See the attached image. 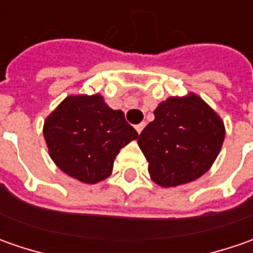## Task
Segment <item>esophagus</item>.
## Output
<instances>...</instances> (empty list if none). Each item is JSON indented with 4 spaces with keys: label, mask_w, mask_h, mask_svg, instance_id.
<instances>
[{
    "label": "esophagus",
    "mask_w": 253,
    "mask_h": 253,
    "mask_svg": "<svg viewBox=\"0 0 253 253\" xmlns=\"http://www.w3.org/2000/svg\"><path fill=\"white\" fill-rule=\"evenodd\" d=\"M143 128H145V122H141V124L135 125V129H136V132H138V133H141Z\"/></svg>",
    "instance_id": "34e87169"
}]
</instances>
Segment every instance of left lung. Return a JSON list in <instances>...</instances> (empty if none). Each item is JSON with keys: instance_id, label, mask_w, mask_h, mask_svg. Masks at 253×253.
Here are the masks:
<instances>
[{"instance_id": "left-lung-1", "label": "left lung", "mask_w": 253, "mask_h": 253, "mask_svg": "<svg viewBox=\"0 0 253 253\" xmlns=\"http://www.w3.org/2000/svg\"><path fill=\"white\" fill-rule=\"evenodd\" d=\"M153 114L138 138L151 179L161 187H176L207 173L225 138L218 114L194 92L169 97Z\"/></svg>"}]
</instances>
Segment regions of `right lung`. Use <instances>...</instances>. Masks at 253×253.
<instances>
[{
    "label": "right lung",
    "mask_w": 253,
    "mask_h": 253,
    "mask_svg": "<svg viewBox=\"0 0 253 253\" xmlns=\"http://www.w3.org/2000/svg\"><path fill=\"white\" fill-rule=\"evenodd\" d=\"M43 136L54 165L87 184L112 173L121 148L138 138L121 110H112L101 94L67 95L43 124Z\"/></svg>",
    "instance_id": "add662e5"
}]
</instances>
